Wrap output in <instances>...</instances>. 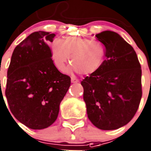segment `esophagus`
I'll use <instances>...</instances> for the list:
<instances>
[{
	"label": "esophagus",
	"mask_w": 151,
	"mask_h": 151,
	"mask_svg": "<svg viewBox=\"0 0 151 151\" xmlns=\"http://www.w3.org/2000/svg\"><path fill=\"white\" fill-rule=\"evenodd\" d=\"M71 82L72 83H79V79H77L76 78H75V77H72L71 78Z\"/></svg>",
	"instance_id": "esophagus-1"
}]
</instances>
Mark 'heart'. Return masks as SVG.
Masks as SVG:
<instances>
[{
	"label": "heart",
	"mask_w": 151,
	"mask_h": 151,
	"mask_svg": "<svg viewBox=\"0 0 151 151\" xmlns=\"http://www.w3.org/2000/svg\"><path fill=\"white\" fill-rule=\"evenodd\" d=\"M51 59L55 66L63 72L66 62H72V69L81 75H91L101 68L105 58V47L93 39L68 37L55 38L50 44Z\"/></svg>",
	"instance_id": "heart-1"
}]
</instances>
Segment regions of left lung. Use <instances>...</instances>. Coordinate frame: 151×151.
I'll list each match as a JSON object with an SVG mask.
<instances>
[{
    "label": "left lung",
    "mask_w": 151,
    "mask_h": 151,
    "mask_svg": "<svg viewBox=\"0 0 151 151\" xmlns=\"http://www.w3.org/2000/svg\"><path fill=\"white\" fill-rule=\"evenodd\" d=\"M96 37L105 47L106 60L81 82L83 100L96 127L117 129L129 123L139 108L141 66L134 49L117 32L106 30Z\"/></svg>",
    "instance_id": "obj_1"
}]
</instances>
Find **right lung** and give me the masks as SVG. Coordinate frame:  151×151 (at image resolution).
Here are the masks:
<instances>
[{
    "mask_svg": "<svg viewBox=\"0 0 151 151\" xmlns=\"http://www.w3.org/2000/svg\"><path fill=\"white\" fill-rule=\"evenodd\" d=\"M55 33L34 32L14 48L8 70L5 95L14 118L32 129H43L58 118L71 84L53 63L50 47Z\"/></svg>",
    "mask_w": 151,
    "mask_h": 151,
    "instance_id": "add662e5",
    "label": "right lung"
}]
</instances>
